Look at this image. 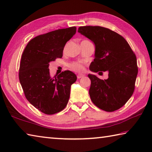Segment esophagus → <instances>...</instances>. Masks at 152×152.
<instances>
[{"label":"esophagus","mask_w":152,"mask_h":152,"mask_svg":"<svg viewBox=\"0 0 152 152\" xmlns=\"http://www.w3.org/2000/svg\"><path fill=\"white\" fill-rule=\"evenodd\" d=\"M84 76V74H78V75H77V78H78V79H80Z\"/></svg>","instance_id":"obj_1"}]
</instances>
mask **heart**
Instances as JSON below:
<instances>
[{"mask_svg":"<svg viewBox=\"0 0 152 152\" xmlns=\"http://www.w3.org/2000/svg\"><path fill=\"white\" fill-rule=\"evenodd\" d=\"M69 67H70L72 70L76 72H80L84 70V66L82 64L81 62H74L71 63L69 65Z\"/></svg>","mask_w":152,"mask_h":152,"instance_id":"obj_1","label":"heart"}]
</instances>
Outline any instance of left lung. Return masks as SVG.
<instances>
[{
    "mask_svg": "<svg viewBox=\"0 0 152 152\" xmlns=\"http://www.w3.org/2000/svg\"><path fill=\"white\" fill-rule=\"evenodd\" d=\"M78 32L95 45V58L90 70L108 72L106 80L94 74L88 75L91 80V100L104 111L120 109L134 93L138 72L136 55L125 38L108 28L85 26L79 27Z\"/></svg>",
    "mask_w": 152,
    "mask_h": 152,
    "instance_id": "8db88e82",
    "label": "left lung"
}]
</instances>
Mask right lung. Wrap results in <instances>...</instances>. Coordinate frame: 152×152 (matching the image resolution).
<instances>
[{
    "instance_id": "add662e5",
    "label": "right lung",
    "mask_w": 152,
    "mask_h": 152,
    "mask_svg": "<svg viewBox=\"0 0 152 152\" xmlns=\"http://www.w3.org/2000/svg\"><path fill=\"white\" fill-rule=\"evenodd\" d=\"M76 32V27L72 26L37 36L29 41L22 54L18 76L24 95L45 114L62 111L68 102L76 74L66 70L52 78L48 67L50 62L62 57L66 43Z\"/></svg>"
}]
</instances>
